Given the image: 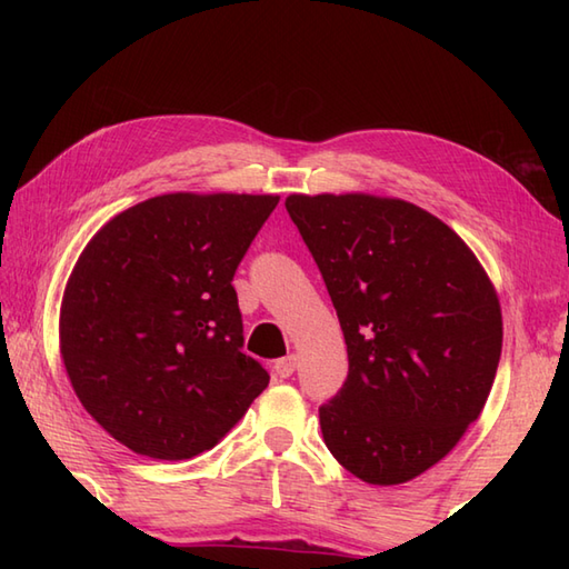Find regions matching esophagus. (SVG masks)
Masks as SVG:
<instances>
[{
	"label": "esophagus",
	"mask_w": 569,
	"mask_h": 569,
	"mask_svg": "<svg viewBox=\"0 0 569 569\" xmlns=\"http://www.w3.org/2000/svg\"><path fill=\"white\" fill-rule=\"evenodd\" d=\"M296 367H298V359H296V355H288V357H283V359H278L276 365H273V371H276V377L278 379H291L293 377V371H296Z\"/></svg>",
	"instance_id": "34e87169"
}]
</instances>
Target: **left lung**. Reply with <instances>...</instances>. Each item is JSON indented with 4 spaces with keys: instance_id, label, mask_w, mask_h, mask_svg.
I'll list each match as a JSON object with an SVG mask.
<instances>
[{
    "instance_id": "8db88e82",
    "label": "left lung",
    "mask_w": 569,
    "mask_h": 569,
    "mask_svg": "<svg viewBox=\"0 0 569 569\" xmlns=\"http://www.w3.org/2000/svg\"><path fill=\"white\" fill-rule=\"evenodd\" d=\"M286 210L328 286L349 371L320 428L369 485H403L452 450L487 403L501 308L475 253L406 200L291 196Z\"/></svg>"
}]
</instances>
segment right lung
Returning a JSON list of instances; mask_svg holds the SVG:
<instances>
[{"mask_svg": "<svg viewBox=\"0 0 569 569\" xmlns=\"http://www.w3.org/2000/svg\"><path fill=\"white\" fill-rule=\"evenodd\" d=\"M278 196L173 192L84 247L60 308V355L84 410L137 455L190 459L269 386L244 355L237 266Z\"/></svg>", "mask_w": 569, "mask_h": 569, "instance_id": "right-lung-1", "label": "right lung"}]
</instances>
